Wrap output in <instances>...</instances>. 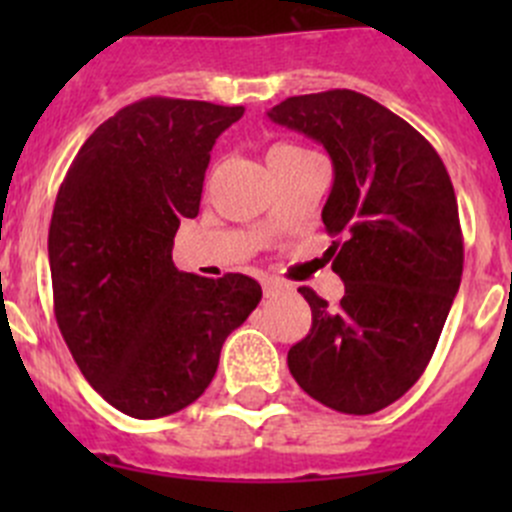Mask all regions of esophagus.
<instances>
[{
	"label": "esophagus",
	"mask_w": 512,
	"mask_h": 512,
	"mask_svg": "<svg viewBox=\"0 0 512 512\" xmlns=\"http://www.w3.org/2000/svg\"><path fill=\"white\" fill-rule=\"evenodd\" d=\"M262 289H265V297H275V294L282 289V282L280 280H272V277H270V280L262 282Z\"/></svg>",
	"instance_id": "obj_1"
}]
</instances>
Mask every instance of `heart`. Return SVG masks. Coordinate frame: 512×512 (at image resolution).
Instances as JSON below:
<instances>
[{"label": "heart", "instance_id": "heart-1", "mask_svg": "<svg viewBox=\"0 0 512 512\" xmlns=\"http://www.w3.org/2000/svg\"><path fill=\"white\" fill-rule=\"evenodd\" d=\"M297 153H307V151H304V148H299V146H292V143H277V146L270 148V156H267V160L297 156Z\"/></svg>", "mask_w": 512, "mask_h": 512}]
</instances>
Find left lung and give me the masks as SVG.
Instances as JSON below:
<instances>
[{
  "mask_svg": "<svg viewBox=\"0 0 512 512\" xmlns=\"http://www.w3.org/2000/svg\"><path fill=\"white\" fill-rule=\"evenodd\" d=\"M267 116L327 148L334 185L322 220L344 297L299 287L312 329L287 354L319 404L376 414L421 379L463 275L453 183L414 126L349 89L292 96Z\"/></svg>",
  "mask_w": 512,
  "mask_h": 512,
  "instance_id": "left-lung-1",
  "label": "left lung"
}]
</instances>
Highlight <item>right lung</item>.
<instances>
[{"mask_svg": "<svg viewBox=\"0 0 512 512\" xmlns=\"http://www.w3.org/2000/svg\"><path fill=\"white\" fill-rule=\"evenodd\" d=\"M245 108L151 96L86 138L49 225L54 317L81 374L133 418L193 404L227 334L260 304L252 277L178 272L173 237L195 218L215 138Z\"/></svg>", "mask_w": 512, "mask_h": 512, "instance_id": "1", "label": "right lung"}]
</instances>
